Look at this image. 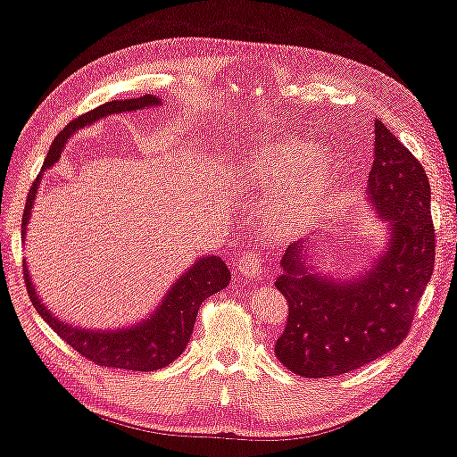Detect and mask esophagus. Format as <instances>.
Listing matches in <instances>:
<instances>
[{
  "label": "esophagus",
  "mask_w": 457,
  "mask_h": 457,
  "mask_svg": "<svg viewBox=\"0 0 457 457\" xmlns=\"http://www.w3.org/2000/svg\"><path fill=\"white\" fill-rule=\"evenodd\" d=\"M238 271L246 279H263V261L257 254H245L238 263Z\"/></svg>",
  "instance_id": "34e87169"
}]
</instances>
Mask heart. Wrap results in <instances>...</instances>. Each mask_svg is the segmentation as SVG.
<instances>
[{"instance_id": "obj_1", "label": "heart", "mask_w": 457, "mask_h": 457, "mask_svg": "<svg viewBox=\"0 0 457 457\" xmlns=\"http://www.w3.org/2000/svg\"><path fill=\"white\" fill-rule=\"evenodd\" d=\"M219 175L263 204L267 236L292 240L321 215L343 179V162L332 145L301 137H259L242 142L223 158Z\"/></svg>"}]
</instances>
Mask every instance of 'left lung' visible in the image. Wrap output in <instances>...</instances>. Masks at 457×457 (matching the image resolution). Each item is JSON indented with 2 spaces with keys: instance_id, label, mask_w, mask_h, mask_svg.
<instances>
[{
  "instance_id": "8db88e82",
  "label": "left lung",
  "mask_w": 457,
  "mask_h": 457,
  "mask_svg": "<svg viewBox=\"0 0 457 457\" xmlns=\"http://www.w3.org/2000/svg\"><path fill=\"white\" fill-rule=\"evenodd\" d=\"M374 127L366 200L385 221V246L345 276L320 270L309 236L282 257L276 288L288 301V321L276 355L301 378L349 374L399 346L433 276L428 178L385 123L374 120Z\"/></svg>"
}]
</instances>
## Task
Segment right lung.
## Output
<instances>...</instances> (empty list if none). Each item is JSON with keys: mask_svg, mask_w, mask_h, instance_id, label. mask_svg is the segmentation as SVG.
Segmentation results:
<instances>
[{"mask_svg": "<svg viewBox=\"0 0 457 457\" xmlns=\"http://www.w3.org/2000/svg\"><path fill=\"white\" fill-rule=\"evenodd\" d=\"M161 97L145 94L139 97H129V100H114L108 104L97 106L83 117L72 120L66 125L60 136L54 139L50 152L44 162V171L30 187L27 198V209H24L22 217V238L27 236V228L33 215L35 198H37L41 178L47 169L58 162L60 154H62L64 145L69 139L75 136L77 131L85 129V127L97 123L100 119L112 117V114L120 112H136L144 111V108H158L161 106ZM24 278H27V290L30 301H33L37 313L44 318L47 324L54 328V332L64 343H69L77 353L87 357L94 363H100L104 368H120V370H133V372H152V370H161L169 366V363L178 360L184 353L186 345L190 343L194 321H196L200 303L215 292L223 290L225 286L232 279L228 265L223 263L221 257L217 254H203L175 282L169 286L158 305L145 315V318L137 320L136 324L119 326V328H87V326H75L71 321L58 318L50 307L46 305L44 299L39 296L37 288H35L33 278H30L29 267L24 265Z\"/></svg>", "mask_w": 457, "mask_h": 457, "instance_id": "1", "label": "right lung"}]
</instances>
